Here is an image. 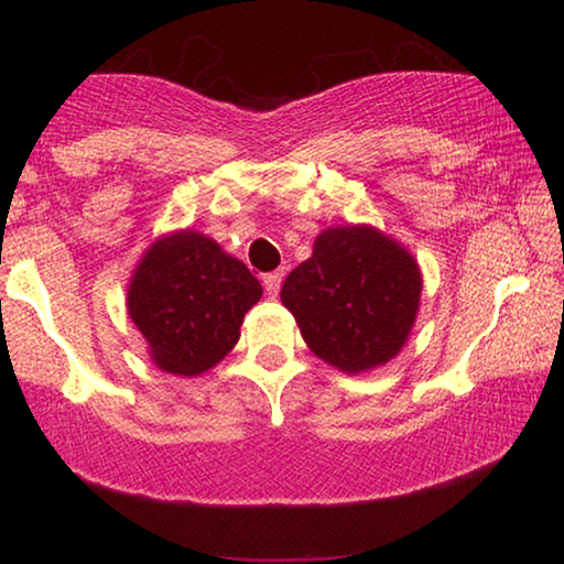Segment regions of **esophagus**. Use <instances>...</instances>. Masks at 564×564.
Here are the masks:
<instances>
[{
    "mask_svg": "<svg viewBox=\"0 0 564 564\" xmlns=\"http://www.w3.org/2000/svg\"><path fill=\"white\" fill-rule=\"evenodd\" d=\"M282 276H284V272H280V269H276V272H269V274L261 276V282H264V290H267V295H269V297H276V295H280Z\"/></svg>",
    "mask_w": 564,
    "mask_h": 564,
    "instance_id": "esophagus-1",
    "label": "esophagus"
}]
</instances>
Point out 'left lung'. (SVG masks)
<instances>
[{
  "label": "left lung",
  "instance_id": "left-lung-1",
  "mask_svg": "<svg viewBox=\"0 0 564 564\" xmlns=\"http://www.w3.org/2000/svg\"><path fill=\"white\" fill-rule=\"evenodd\" d=\"M423 276L411 251L357 223L315 236L313 257L280 292L307 349L338 372L365 375L395 359L421 307Z\"/></svg>",
  "mask_w": 564,
  "mask_h": 564
}]
</instances>
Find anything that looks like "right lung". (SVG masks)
Wrapping results in <instances>:
<instances>
[{
	"label": "right lung",
	"mask_w": 564,
	"mask_h": 564,
	"mask_svg": "<svg viewBox=\"0 0 564 564\" xmlns=\"http://www.w3.org/2000/svg\"><path fill=\"white\" fill-rule=\"evenodd\" d=\"M261 300V284L241 259L199 230L159 236L143 251L128 284V315L161 372L197 377L241 338L243 315Z\"/></svg>",
	"instance_id": "1"
}]
</instances>
